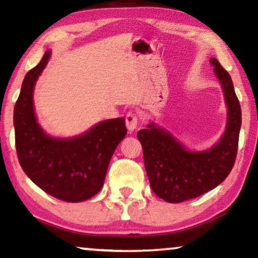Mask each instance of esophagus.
Wrapping results in <instances>:
<instances>
[{
    "label": "esophagus",
    "mask_w": 258,
    "mask_h": 258,
    "mask_svg": "<svg viewBox=\"0 0 258 258\" xmlns=\"http://www.w3.org/2000/svg\"><path fill=\"white\" fill-rule=\"evenodd\" d=\"M137 124H139V116H137L136 112L129 111L125 116L126 128H128L129 132H134L137 128Z\"/></svg>",
    "instance_id": "34e87169"
}]
</instances>
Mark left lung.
I'll return each instance as SVG.
<instances>
[{
	"label": "left lung",
	"instance_id": "1",
	"mask_svg": "<svg viewBox=\"0 0 258 258\" xmlns=\"http://www.w3.org/2000/svg\"><path fill=\"white\" fill-rule=\"evenodd\" d=\"M228 105V122L220 142L209 150L189 151L167 130L154 123L137 133L150 186L160 199L181 203L210 191L230 174L238 149L242 112L229 73L210 59Z\"/></svg>",
	"mask_w": 258,
	"mask_h": 258
}]
</instances>
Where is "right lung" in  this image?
I'll return each mask as SVG.
<instances>
[{
    "instance_id": "1",
    "label": "right lung",
    "mask_w": 258,
    "mask_h": 258,
    "mask_svg": "<svg viewBox=\"0 0 258 258\" xmlns=\"http://www.w3.org/2000/svg\"><path fill=\"white\" fill-rule=\"evenodd\" d=\"M50 57L27 73L14 108L15 144L19 162L28 177L49 195L66 202H82L103 186L109 162L126 135L124 118L107 119L74 139H52L38 125L33 91Z\"/></svg>"
}]
</instances>
